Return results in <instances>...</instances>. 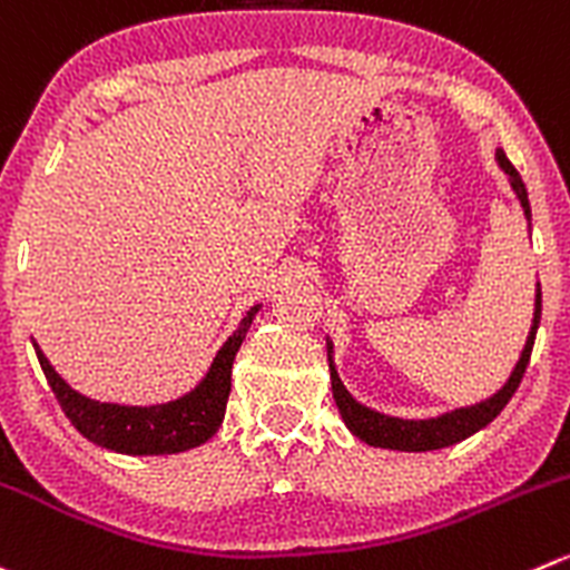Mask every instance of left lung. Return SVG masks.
Segmentation results:
<instances>
[{"mask_svg": "<svg viewBox=\"0 0 570 570\" xmlns=\"http://www.w3.org/2000/svg\"><path fill=\"white\" fill-rule=\"evenodd\" d=\"M495 164H499L501 173L507 175L510 180L512 191L521 200L523 217H527V225L532 228V208H529V197H527V186H523L521 175L518 169L512 167L510 158L504 156L501 147H495ZM540 284L538 292H534V314H532V328H529L527 345H523L521 358L512 367L510 379L504 381L501 390H495L493 395L484 397V401L471 403V406H460L451 409V412L434 414V417H395V414H384L373 406H364L362 401L347 392V386L342 384L340 373H336V362H334V342L331 336H325V351H328V370H331V390H334V401L336 409H340L342 420H345L347 432L353 438H358L362 443L373 445V449H390V451H409V454H420V451H438V449H449V445L462 443L471 434H476L479 429H484L488 423H493L499 417L501 409L510 403V397L515 395L518 384H521L523 373H527L529 356H532V345H534V334H538L540 325Z\"/></svg>", "mask_w": 570, "mask_h": 570, "instance_id": "1", "label": "left lung"}]
</instances>
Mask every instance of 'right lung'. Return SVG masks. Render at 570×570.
<instances>
[{
    "label": "right lung",
    "mask_w": 570,
    "mask_h": 570,
    "mask_svg": "<svg viewBox=\"0 0 570 570\" xmlns=\"http://www.w3.org/2000/svg\"><path fill=\"white\" fill-rule=\"evenodd\" d=\"M262 303L250 306V312L242 317L239 328L225 340L214 356L212 367L203 375L200 384L186 395L167 403H153V406H127V403H110L88 397L82 392L71 390L58 370L49 364L38 342L32 340L36 356L41 362L43 375L58 397L60 409L71 420L77 432L91 440L99 449L116 451V454L130 456H161L180 454L203 445L217 434L225 417V403L230 395V370L234 358L245 342L247 328L258 314Z\"/></svg>",
    "instance_id": "add662e5"
}]
</instances>
